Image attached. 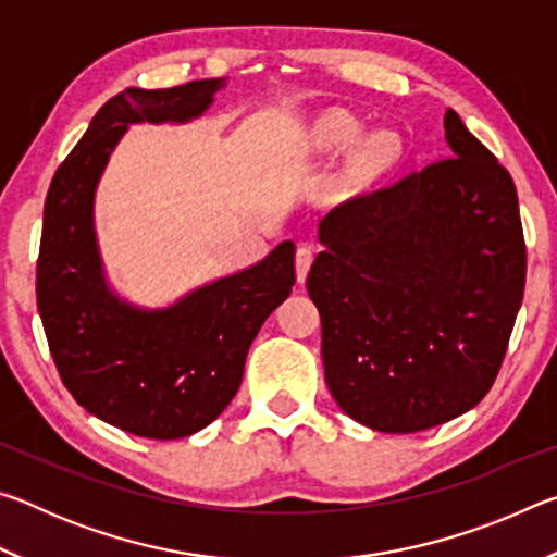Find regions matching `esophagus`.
Listing matches in <instances>:
<instances>
[{"mask_svg": "<svg viewBox=\"0 0 557 557\" xmlns=\"http://www.w3.org/2000/svg\"><path fill=\"white\" fill-rule=\"evenodd\" d=\"M314 262V248L312 245H299L297 248V256H295V265H297V280L305 282L307 280V272L312 268Z\"/></svg>", "mask_w": 557, "mask_h": 557, "instance_id": "esophagus-1", "label": "esophagus"}]
</instances>
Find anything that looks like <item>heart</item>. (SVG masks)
I'll return each instance as SVG.
<instances>
[{
  "label": "heart",
  "instance_id": "heart-1",
  "mask_svg": "<svg viewBox=\"0 0 557 557\" xmlns=\"http://www.w3.org/2000/svg\"><path fill=\"white\" fill-rule=\"evenodd\" d=\"M361 135L363 129L351 115L332 112V115L319 120L312 129V149L317 154L346 152V149H351L361 139ZM395 157H398V143L391 135H375L361 147V152L356 157V166L358 172L373 174L388 166Z\"/></svg>",
  "mask_w": 557,
  "mask_h": 557
}]
</instances>
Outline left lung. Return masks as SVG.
I'll return each mask as SVG.
<instances>
[{"mask_svg": "<svg viewBox=\"0 0 557 557\" xmlns=\"http://www.w3.org/2000/svg\"><path fill=\"white\" fill-rule=\"evenodd\" d=\"M451 157L338 203L307 277L324 379L348 418L420 432L492 388L525 287L511 174L445 115Z\"/></svg>", "mask_w": 557, "mask_h": 557, "instance_id": "obj_1", "label": "left lung"}]
</instances>
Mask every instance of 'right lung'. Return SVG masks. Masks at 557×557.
Masks as SVG:
<instances>
[{"mask_svg":"<svg viewBox=\"0 0 557 557\" xmlns=\"http://www.w3.org/2000/svg\"><path fill=\"white\" fill-rule=\"evenodd\" d=\"M221 86L209 78L122 90L90 120L46 194L36 305L53 363L75 403L137 437L178 440L211 425L240 388L252 338L297 280L292 240L166 309L132 307L102 277L92 201L112 149L132 122L199 117Z\"/></svg>","mask_w":557,"mask_h":557,"instance_id":"obj_1","label":"right lung"}]
</instances>
